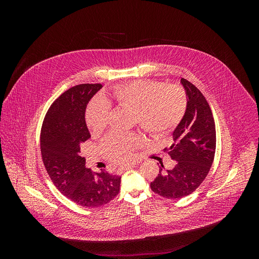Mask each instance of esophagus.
Wrapping results in <instances>:
<instances>
[{
  "label": "esophagus",
  "instance_id": "34e87169",
  "mask_svg": "<svg viewBox=\"0 0 259 259\" xmlns=\"http://www.w3.org/2000/svg\"><path fill=\"white\" fill-rule=\"evenodd\" d=\"M133 167H135V164H128V165H124V166L120 167L119 170H126V169L133 168Z\"/></svg>",
  "mask_w": 259,
  "mask_h": 259
}]
</instances>
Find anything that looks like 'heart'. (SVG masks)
I'll return each mask as SVG.
<instances>
[{
  "label": "heart",
  "instance_id": "obj_1",
  "mask_svg": "<svg viewBox=\"0 0 259 259\" xmlns=\"http://www.w3.org/2000/svg\"><path fill=\"white\" fill-rule=\"evenodd\" d=\"M104 97L94 100L86 111V124L93 135H99L106 128L111 103L134 111L138 126L152 137H162L173 131L183 120L187 109L186 94L180 86H164L163 83L147 80L116 85ZM140 140L135 133H111L101 148L110 161L124 162Z\"/></svg>",
  "mask_w": 259,
  "mask_h": 259
}]
</instances>
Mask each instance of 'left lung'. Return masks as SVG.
Segmentation results:
<instances>
[{
	"label": "left lung",
	"mask_w": 259,
	"mask_h": 259,
	"mask_svg": "<svg viewBox=\"0 0 259 259\" xmlns=\"http://www.w3.org/2000/svg\"><path fill=\"white\" fill-rule=\"evenodd\" d=\"M186 91L187 109L173 132L174 144L165 148L175 165L164 169L161 163L151 190L166 199H180L192 193L207 176L216 149L215 121L203 94L186 79L180 80Z\"/></svg>",
	"instance_id": "1"
}]
</instances>
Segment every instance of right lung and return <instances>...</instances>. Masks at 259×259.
<instances>
[{
    "instance_id": "obj_1",
    "label": "right lung",
    "mask_w": 259,
    "mask_h": 259,
    "mask_svg": "<svg viewBox=\"0 0 259 259\" xmlns=\"http://www.w3.org/2000/svg\"><path fill=\"white\" fill-rule=\"evenodd\" d=\"M101 84H80L54 101L41 130L43 163L57 189L85 207L105 205L120 191L121 177L106 170L94 173L85 166L80 146L91 138L85 122L89 101Z\"/></svg>"
}]
</instances>
